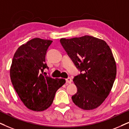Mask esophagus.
Instances as JSON below:
<instances>
[{
    "mask_svg": "<svg viewBox=\"0 0 129 129\" xmlns=\"http://www.w3.org/2000/svg\"><path fill=\"white\" fill-rule=\"evenodd\" d=\"M71 81H72V80H71V79L70 77H68L66 79V83L67 84H70L71 83Z\"/></svg>",
    "mask_w": 129,
    "mask_h": 129,
    "instance_id": "obj_1",
    "label": "esophagus"
}]
</instances>
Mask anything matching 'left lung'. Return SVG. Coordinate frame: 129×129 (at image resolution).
<instances>
[{
  "label": "left lung",
  "instance_id": "8db88e82",
  "mask_svg": "<svg viewBox=\"0 0 129 129\" xmlns=\"http://www.w3.org/2000/svg\"><path fill=\"white\" fill-rule=\"evenodd\" d=\"M61 45L81 73L73 79L77 92L72 100L84 110L98 108L111 90L117 67L110 46L91 36L62 38Z\"/></svg>",
  "mask_w": 129,
  "mask_h": 129
}]
</instances>
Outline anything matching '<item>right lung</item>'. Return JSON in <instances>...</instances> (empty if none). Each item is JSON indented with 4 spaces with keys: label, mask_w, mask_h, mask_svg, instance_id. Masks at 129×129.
Listing matches in <instances>:
<instances>
[{
    "label": "right lung",
    "mask_w": 129,
    "mask_h": 129,
    "mask_svg": "<svg viewBox=\"0 0 129 129\" xmlns=\"http://www.w3.org/2000/svg\"><path fill=\"white\" fill-rule=\"evenodd\" d=\"M52 41L35 38L16 50L10 68L14 88L27 108L42 111L52 104L55 93L66 83L63 79H53L44 75L45 55Z\"/></svg>",
    "instance_id": "obj_1"
}]
</instances>
